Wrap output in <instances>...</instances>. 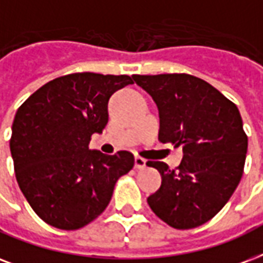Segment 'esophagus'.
I'll return each instance as SVG.
<instances>
[{"instance_id": "esophagus-1", "label": "esophagus", "mask_w": 263, "mask_h": 263, "mask_svg": "<svg viewBox=\"0 0 263 263\" xmlns=\"http://www.w3.org/2000/svg\"><path fill=\"white\" fill-rule=\"evenodd\" d=\"M146 167V160L145 158L139 157V156H136L135 157V168L138 170H143Z\"/></svg>"}]
</instances>
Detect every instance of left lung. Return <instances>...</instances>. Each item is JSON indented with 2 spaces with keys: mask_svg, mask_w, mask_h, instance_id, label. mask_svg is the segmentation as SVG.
<instances>
[{
  "mask_svg": "<svg viewBox=\"0 0 263 263\" xmlns=\"http://www.w3.org/2000/svg\"><path fill=\"white\" fill-rule=\"evenodd\" d=\"M158 107V139L182 147L176 170L147 161L161 175L147 197L152 211L175 229H193L223 208L241 179L248 147L237 106L190 74L132 76Z\"/></svg>",
  "mask_w": 263,
  "mask_h": 263,
  "instance_id": "obj_1",
  "label": "left lung"
}]
</instances>
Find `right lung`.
Segmentation results:
<instances>
[{
    "label": "right lung",
    "instance_id": "1",
    "mask_svg": "<svg viewBox=\"0 0 263 263\" xmlns=\"http://www.w3.org/2000/svg\"><path fill=\"white\" fill-rule=\"evenodd\" d=\"M134 84L129 76L74 73L37 89L16 111L9 147L16 180L34 212L48 225L76 230L109 205L134 154L91 150L92 134L109 121L114 92Z\"/></svg>",
    "mask_w": 263,
    "mask_h": 263
}]
</instances>
